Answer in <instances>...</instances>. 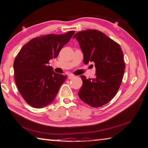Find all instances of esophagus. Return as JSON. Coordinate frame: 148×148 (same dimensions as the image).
Wrapping results in <instances>:
<instances>
[{"label": "esophagus", "mask_w": 148, "mask_h": 148, "mask_svg": "<svg viewBox=\"0 0 148 148\" xmlns=\"http://www.w3.org/2000/svg\"><path fill=\"white\" fill-rule=\"evenodd\" d=\"M68 77L69 78V79H72V78L74 77V75L72 74H69L68 75Z\"/></svg>", "instance_id": "1"}]
</instances>
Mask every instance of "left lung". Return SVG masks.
Wrapping results in <instances>:
<instances>
[{"label": "left lung", "mask_w": 148, "mask_h": 148, "mask_svg": "<svg viewBox=\"0 0 148 148\" xmlns=\"http://www.w3.org/2000/svg\"><path fill=\"white\" fill-rule=\"evenodd\" d=\"M83 53V62L95 63L94 78L81 76L83 85L78 92L84 103L94 108L110 102L116 95L122 82L125 64L121 46L102 32L88 29L76 33Z\"/></svg>", "instance_id": "left-lung-1"}]
</instances>
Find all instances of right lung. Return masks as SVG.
<instances>
[{"mask_svg": "<svg viewBox=\"0 0 148 148\" xmlns=\"http://www.w3.org/2000/svg\"><path fill=\"white\" fill-rule=\"evenodd\" d=\"M74 31L62 34H49L31 39L23 46L13 63L14 80L28 105L43 108L54 100L66 75L56 73L48 65L67 43Z\"/></svg>", "mask_w": 148, "mask_h": 148, "instance_id": "1", "label": "right lung"}]
</instances>
